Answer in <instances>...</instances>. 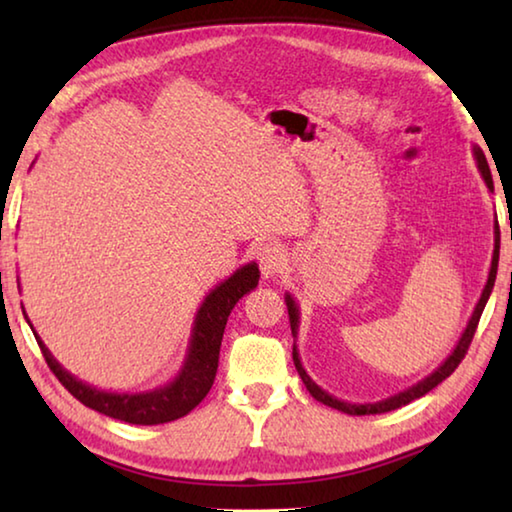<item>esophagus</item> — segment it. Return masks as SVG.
Segmentation results:
<instances>
[{
	"label": "esophagus",
	"instance_id": "34e87169",
	"mask_svg": "<svg viewBox=\"0 0 512 512\" xmlns=\"http://www.w3.org/2000/svg\"><path fill=\"white\" fill-rule=\"evenodd\" d=\"M257 259H259V268H262L264 277H273L277 273H282L284 264H287L284 248L280 244H275V241H268V244L259 246Z\"/></svg>",
	"mask_w": 512,
	"mask_h": 512
}]
</instances>
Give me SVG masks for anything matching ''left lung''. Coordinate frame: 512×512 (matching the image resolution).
Returning a JSON list of instances; mask_svg holds the SVG:
<instances>
[{"mask_svg":"<svg viewBox=\"0 0 512 512\" xmlns=\"http://www.w3.org/2000/svg\"><path fill=\"white\" fill-rule=\"evenodd\" d=\"M474 160H476V167H479V171H481V178L485 180V185H488L490 192H495V185H492V173H490V167H488V160H485V155H483V151L479 149V146H474ZM497 264H499V228L495 225V250H492V264H490L488 282H485V287H483V291H481V298H479V302H476V307H474V311H472L470 320H467V327L463 329L461 339H458V343H456V348L452 350V354H449V357H447L443 363H440V366H438L436 370H433L431 375L420 379L418 384L404 388V391L395 393V395H391V397H386V400H379V402H368V404H352V402H345V400H339V397H334V395H329L327 391H323V388H320V386L316 384V381L307 375V370L302 368L298 348H296V345H293V363H296V370H298V375H300V379H302V384L307 386V391L311 393V397H314V400L323 402V404H327V406H332V409H336V411L348 413V415H375V413L395 411V409H400V406L409 404V402H413V400H418V397H422V395H427V393L431 391V388H436V386L440 384V381H445L449 375H452V372L458 368V363H461V359L465 357L467 348H470L472 336H474V332H476V325H479V318H481L483 309H485V302H488L490 293H492V287H495ZM284 302H287V309H289L291 334H293V339H296V336H298V327H300V307H298V302L293 300L291 293H287V296H284Z\"/></svg>","mask_w":512,"mask_h":512,"instance_id":"obj_1","label":"left lung"}]
</instances>
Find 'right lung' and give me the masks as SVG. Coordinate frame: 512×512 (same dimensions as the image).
Wrapping results in <instances>:
<instances>
[{
  "label": "right lung",
  "mask_w": 512,
  "mask_h": 512,
  "mask_svg": "<svg viewBox=\"0 0 512 512\" xmlns=\"http://www.w3.org/2000/svg\"><path fill=\"white\" fill-rule=\"evenodd\" d=\"M257 282L259 266L255 262H250L237 268L228 280L216 284V287L205 296L203 305L196 311L183 368L178 370V375L173 377L169 384L144 393H112L85 384V381L74 377L72 372H67L60 366L54 359V354L49 352L45 341L36 334L29 316L24 314V318H27L33 336H36L47 366L76 400L115 420H124L131 424H164L183 418V415L196 409L203 397L210 393L216 377V368H219L221 339L230 311L235 309L237 302L244 298L248 291H253L257 287Z\"/></svg>",
  "instance_id": "right-lung-1"
}]
</instances>
